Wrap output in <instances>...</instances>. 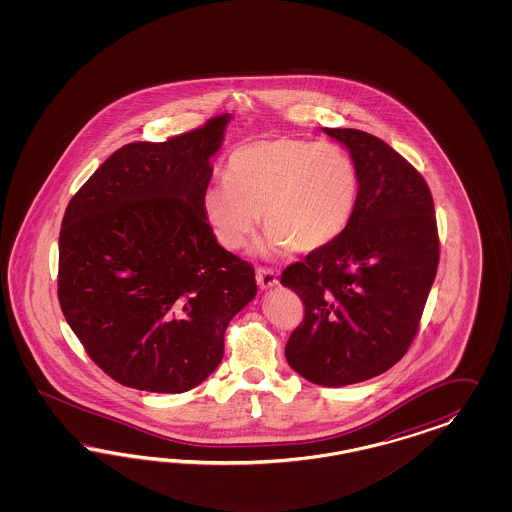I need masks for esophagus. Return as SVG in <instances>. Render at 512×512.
I'll return each mask as SVG.
<instances>
[{
    "instance_id": "34e87169",
    "label": "esophagus",
    "mask_w": 512,
    "mask_h": 512,
    "mask_svg": "<svg viewBox=\"0 0 512 512\" xmlns=\"http://www.w3.org/2000/svg\"><path fill=\"white\" fill-rule=\"evenodd\" d=\"M257 283L261 289H270L274 285H278V278L276 272L270 268H257Z\"/></svg>"
}]
</instances>
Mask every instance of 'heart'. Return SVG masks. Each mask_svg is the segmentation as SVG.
<instances>
[{
    "label": "heart",
    "mask_w": 512,
    "mask_h": 512,
    "mask_svg": "<svg viewBox=\"0 0 512 512\" xmlns=\"http://www.w3.org/2000/svg\"><path fill=\"white\" fill-rule=\"evenodd\" d=\"M357 199V163L343 146L264 137L229 155L225 182L202 189L201 210L223 248H244L261 214L263 251L308 253L343 233Z\"/></svg>",
    "instance_id": "obj_1"
}]
</instances>
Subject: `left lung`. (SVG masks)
<instances>
[{
    "instance_id": "obj_1",
    "label": "left lung",
    "mask_w": 512,
    "mask_h": 512,
    "mask_svg": "<svg viewBox=\"0 0 512 512\" xmlns=\"http://www.w3.org/2000/svg\"><path fill=\"white\" fill-rule=\"evenodd\" d=\"M323 131L357 163V206L338 238L281 274L304 302L285 357L311 383L345 387L387 372L411 347L439 236L430 187L407 159L370 133Z\"/></svg>"
}]
</instances>
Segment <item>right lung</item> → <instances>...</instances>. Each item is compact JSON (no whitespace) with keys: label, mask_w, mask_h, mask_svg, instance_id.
<instances>
[{"label":"right lung","mask_w":512,"mask_h":512,"mask_svg":"<svg viewBox=\"0 0 512 512\" xmlns=\"http://www.w3.org/2000/svg\"><path fill=\"white\" fill-rule=\"evenodd\" d=\"M231 114L165 142H131L67 204L58 300L93 362L124 387L180 394L223 358L225 330L257 295L255 270L202 216L210 157Z\"/></svg>","instance_id":"obj_1"}]
</instances>
